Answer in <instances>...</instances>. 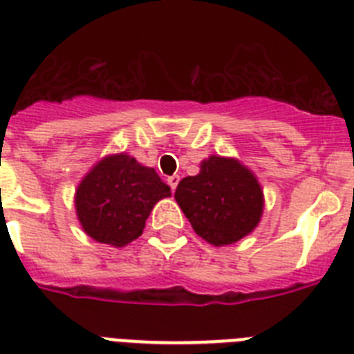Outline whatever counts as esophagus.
<instances>
[{"instance_id": "obj_1", "label": "esophagus", "mask_w": 354, "mask_h": 354, "mask_svg": "<svg viewBox=\"0 0 354 354\" xmlns=\"http://www.w3.org/2000/svg\"><path fill=\"white\" fill-rule=\"evenodd\" d=\"M178 182H180V176H178V174H174V176H169L167 178V183H169V185H171L172 191H176Z\"/></svg>"}]
</instances>
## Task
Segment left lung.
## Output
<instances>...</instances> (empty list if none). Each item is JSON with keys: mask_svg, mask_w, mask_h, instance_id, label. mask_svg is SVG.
<instances>
[{"mask_svg": "<svg viewBox=\"0 0 354 354\" xmlns=\"http://www.w3.org/2000/svg\"><path fill=\"white\" fill-rule=\"evenodd\" d=\"M194 232L214 246L239 241L261 221L264 198L254 172L239 160L209 156L200 174L183 178L174 192Z\"/></svg>", "mask_w": 354, "mask_h": 354, "instance_id": "1", "label": "left lung"}]
</instances>
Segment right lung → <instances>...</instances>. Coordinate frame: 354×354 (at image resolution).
Instances as JSON below:
<instances>
[{"label": "right lung", "instance_id": "right-lung-1", "mask_svg": "<svg viewBox=\"0 0 354 354\" xmlns=\"http://www.w3.org/2000/svg\"><path fill=\"white\" fill-rule=\"evenodd\" d=\"M169 196L154 169L126 153L109 154L77 187V218L91 239L120 248L142 236L154 205Z\"/></svg>", "mask_w": 354, "mask_h": 354}]
</instances>
